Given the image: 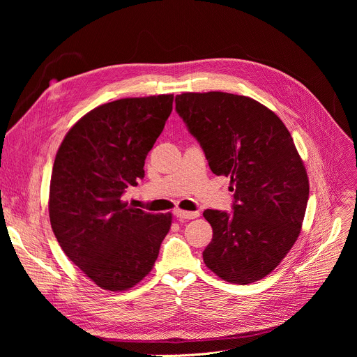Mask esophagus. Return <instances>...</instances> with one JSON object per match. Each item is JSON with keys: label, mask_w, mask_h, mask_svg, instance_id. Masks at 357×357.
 Returning <instances> with one entry per match:
<instances>
[{"label": "esophagus", "mask_w": 357, "mask_h": 357, "mask_svg": "<svg viewBox=\"0 0 357 357\" xmlns=\"http://www.w3.org/2000/svg\"><path fill=\"white\" fill-rule=\"evenodd\" d=\"M175 215L179 220H192L199 217V211H183V210H175Z\"/></svg>", "instance_id": "1"}]
</instances>
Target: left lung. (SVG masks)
Wrapping results in <instances>:
<instances>
[{
	"mask_svg": "<svg viewBox=\"0 0 357 357\" xmlns=\"http://www.w3.org/2000/svg\"><path fill=\"white\" fill-rule=\"evenodd\" d=\"M178 114L199 142L210 169L230 176L233 213L205 210L213 240L204 264L230 284L269 275L292 249L310 183L291 133L273 111L229 92H183Z\"/></svg>",
	"mask_w": 357,
	"mask_h": 357,
	"instance_id": "8db88e82",
	"label": "left lung"
}]
</instances>
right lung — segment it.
I'll list each match as a JSON object with an SVG mask.
<instances>
[{
    "label": "right lung",
    "instance_id": "add662e5",
    "mask_svg": "<svg viewBox=\"0 0 357 357\" xmlns=\"http://www.w3.org/2000/svg\"><path fill=\"white\" fill-rule=\"evenodd\" d=\"M174 96L121 98L91 109L56 153L49 192L52 230L65 255L107 291H126L152 271L172 214L121 199L172 112Z\"/></svg>",
    "mask_w": 357,
    "mask_h": 357
}]
</instances>
